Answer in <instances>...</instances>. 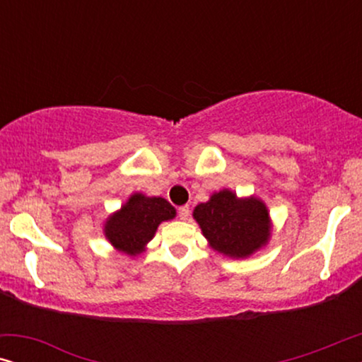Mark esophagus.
Here are the masks:
<instances>
[{"instance_id": "esophagus-1", "label": "esophagus", "mask_w": 362, "mask_h": 362, "mask_svg": "<svg viewBox=\"0 0 362 362\" xmlns=\"http://www.w3.org/2000/svg\"><path fill=\"white\" fill-rule=\"evenodd\" d=\"M177 216H180L181 221L189 219V216H191V207H189V206H181L180 209H177Z\"/></svg>"}]
</instances>
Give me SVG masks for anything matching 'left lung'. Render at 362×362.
Returning a JSON list of instances; mask_svg holds the SVG:
<instances>
[{
    "instance_id": "obj_1",
    "label": "left lung",
    "mask_w": 362,
    "mask_h": 362,
    "mask_svg": "<svg viewBox=\"0 0 362 362\" xmlns=\"http://www.w3.org/2000/svg\"><path fill=\"white\" fill-rule=\"evenodd\" d=\"M194 219L211 247L229 257H247L267 244L270 237L269 212L262 201L239 199L221 191L194 209Z\"/></svg>"
}]
</instances>
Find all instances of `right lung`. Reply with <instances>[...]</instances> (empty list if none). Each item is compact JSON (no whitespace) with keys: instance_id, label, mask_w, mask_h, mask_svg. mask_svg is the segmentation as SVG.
<instances>
[{"instance_id":"1","label":"right lung","mask_w":362,"mask_h":362,"mask_svg":"<svg viewBox=\"0 0 362 362\" xmlns=\"http://www.w3.org/2000/svg\"><path fill=\"white\" fill-rule=\"evenodd\" d=\"M176 216V209L163 197L133 194L117 214L107 221L105 235L115 249L136 255L155 235L163 221Z\"/></svg>"}]
</instances>
